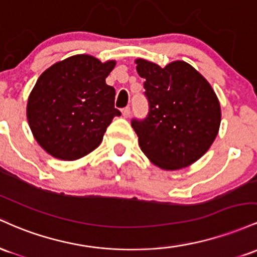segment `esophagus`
I'll use <instances>...</instances> for the list:
<instances>
[{"label": "esophagus", "mask_w": 257, "mask_h": 257, "mask_svg": "<svg viewBox=\"0 0 257 257\" xmlns=\"http://www.w3.org/2000/svg\"><path fill=\"white\" fill-rule=\"evenodd\" d=\"M121 113H122L123 117H128L130 114H131V109H130L128 106H126V108H123L122 110H121Z\"/></svg>", "instance_id": "34e87169"}]
</instances>
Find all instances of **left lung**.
Wrapping results in <instances>:
<instances>
[{
  "mask_svg": "<svg viewBox=\"0 0 257 257\" xmlns=\"http://www.w3.org/2000/svg\"><path fill=\"white\" fill-rule=\"evenodd\" d=\"M144 81L148 115L131 125L144 154L163 170H178L200 159L211 147L221 123L217 96L200 75L182 60L161 68L137 59Z\"/></svg>",
  "mask_w": 257,
  "mask_h": 257,
  "instance_id": "left-lung-1",
  "label": "left lung"
}]
</instances>
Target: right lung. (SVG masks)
Instances as JSON below:
<instances>
[{"mask_svg": "<svg viewBox=\"0 0 257 257\" xmlns=\"http://www.w3.org/2000/svg\"><path fill=\"white\" fill-rule=\"evenodd\" d=\"M115 60L102 63L77 54L43 71L28 99L27 116L37 143L57 159L76 160L102 142L106 127L121 113L105 77Z\"/></svg>", "mask_w": 257, "mask_h": 257, "instance_id": "1", "label": "right lung"}]
</instances>
